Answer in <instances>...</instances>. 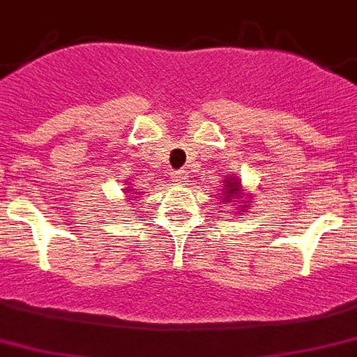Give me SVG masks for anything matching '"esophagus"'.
<instances>
[{"label": "esophagus", "mask_w": 357, "mask_h": 357, "mask_svg": "<svg viewBox=\"0 0 357 357\" xmlns=\"http://www.w3.org/2000/svg\"><path fill=\"white\" fill-rule=\"evenodd\" d=\"M185 178H188V173H185L184 169H176V172H173V182L182 184V182H185Z\"/></svg>", "instance_id": "obj_1"}]
</instances>
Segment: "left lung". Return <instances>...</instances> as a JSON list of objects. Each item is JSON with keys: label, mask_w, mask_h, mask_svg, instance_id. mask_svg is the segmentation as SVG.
<instances>
[{"label": "left lung", "mask_w": 357, "mask_h": 357, "mask_svg": "<svg viewBox=\"0 0 357 357\" xmlns=\"http://www.w3.org/2000/svg\"><path fill=\"white\" fill-rule=\"evenodd\" d=\"M238 184H241V182L231 178V181H228L225 185H222V188H225V193H220V195H222V200H225V202H229V200H234V199L235 202H238V199H243L241 193H238Z\"/></svg>", "instance_id": "8db88e82"}]
</instances>
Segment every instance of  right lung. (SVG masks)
<instances>
[{
	"mask_svg": "<svg viewBox=\"0 0 357 357\" xmlns=\"http://www.w3.org/2000/svg\"><path fill=\"white\" fill-rule=\"evenodd\" d=\"M135 193H137V191H135ZM132 199H135V197H132Z\"/></svg>",
	"mask_w": 357,
	"mask_h": 357,
	"instance_id": "add662e5",
	"label": "right lung"
}]
</instances>
